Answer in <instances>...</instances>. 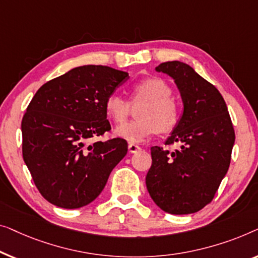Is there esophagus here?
I'll list each match as a JSON object with an SVG mask.
<instances>
[{
  "mask_svg": "<svg viewBox=\"0 0 258 258\" xmlns=\"http://www.w3.org/2000/svg\"><path fill=\"white\" fill-rule=\"evenodd\" d=\"M141 151V147L138 146L136 144H128V152L130 153H137V152Z\"/></svg>",
  "mask_w": 258,
  "mask_h": 258,
  "instance_id": "34e87169",
  "label": "esophagus"
}]
</instances>
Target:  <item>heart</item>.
Wrapping results in <instances>:
<instances>
[{"label": "heart", "instance_id": "obj_1", "mask_svg": "<svg viewBox=\"0 0 258 258\" xmlns=\"http://www.w3.org/2000/svg\"><path fill=\"white\" fill-rule=\"evenodd\" d=\"M172 96V88L165 79L148 77L141 79L131 88V103L139 105L136 120L125 122L114 130V136L139 144L153 134L169 132L179 124L181 107ZM131 103L117 93H112L105 100V111L115 122H124L131 111Z\"/></svg>", "mask_w": 258, "mask_h": 258}]
</instances>
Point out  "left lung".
Returning a JSON list of instances; mask_svg holds the SVG:
<instances>
[{"label":"left lung","mask_w":258,"mask_h":258,"mask_svg":"<svg viewBox=\"0 0 258 258\" xmlns=\"http://www.w3.org/2000/svg\"><path fill=\"white\" fill-rule=\"evenodd\" d=\"M155 70L174 79L183 113L165 144L179 143V150L151 148L147 190L166 213H197L212 202L229 168L235 143L233 122L219 90L189 65L166 61Z\"/></svg>","instance_id":"obj_1"}]
</instances>
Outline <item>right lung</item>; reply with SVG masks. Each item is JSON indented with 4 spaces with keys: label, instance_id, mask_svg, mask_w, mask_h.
I'll return each instance as SVG.
<instances>
[{
    "label": "right lung",
    "instance_id": "right-lung-1",
    "mask_svg": "<svg viewBox=\"0 0 258 258\" xmlns=\"http://www.w3.org/2000/svg\"><path fill=\"white\" fill-rule=\"evenodd\" d=\"M127 79V72L83 65L35 93L22 119V153L50 203L65 209L91 203L127 153V143L120 138L88 145L111 130L105 100Z\"/></svg>",
    "mask_w": 258,
    "mask_h": 258
}]
</instances>
